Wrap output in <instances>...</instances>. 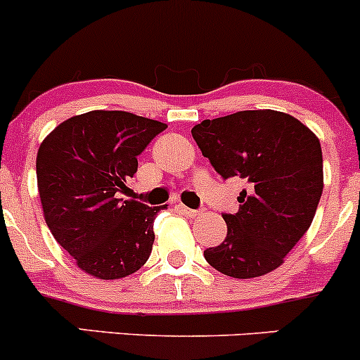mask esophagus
Segmentation results:
<instances>
[{"mask_svg": "<svg viewBox=\"0 0 360 360\" xmlns=\"http://www.w3.org/2000/svg\"><path fill=\"white\" fill-rule=\"evenodd\" d=\"M180 211H181V213H184L187 218H198L199 214L202 213V211H199V210H191V207H187V206H184V205H180Z\"/></svg>", "mask_w": 360, "mask_h": 360, "instance_id": "obj_1", "label": "esophagus"}]
</instances>
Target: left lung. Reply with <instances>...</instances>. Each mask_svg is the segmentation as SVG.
<instances>
[{"instance_id":"left-lung-1","label":"left lung","mask_w":360,"mask_h":360,"mask_svg":"<svg viewBox=\"0 0 360 360\" xmlns=\"http://www.w3.org/2000/svg\"><path fill=\"white\" fill-rule=\"evenodd\" d=\"M205 158L224 179L248 180L239 211L221 214L227 237L206 262L236 279L272 272L312 225L324 187L321 142L279 110H240L192 128Z\"/></svg>"}]
</instances>
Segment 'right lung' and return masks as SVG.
<instances>
[{"label": "right lung", "instance_id": "right-lung-1", "mask_svg": "<svg viewBox=\"0 0 360 360\" xmlns=\"http://www.w3.org/2000/svg\"><path fill=\"white\" fill-rule=\"evenodd\" d=\"M166 129L124 110H90L60 123L39 146L36 176L44 221L76 265L97 279L136 272L153 251L165 206L117 199L136 155Z\"/></svg>", "mask_w": 360, "mask_h": 360}]
</instances>
